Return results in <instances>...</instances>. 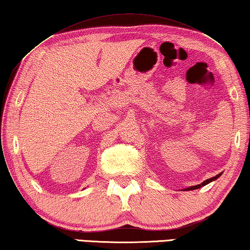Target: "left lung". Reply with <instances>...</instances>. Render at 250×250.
<instances>
[{"mask_svg":"<svg viewBox=\"0 0 250 250\" xmlns=\"http://www.w3.org/2000/svg\"><path fill=\"white\" fill-rule=\"evenodd\" d=\"M221 174H222V173H219V174H217L216 176H213V178H210V179H208V180H206V181H203L202 183L198 184V186L189 187V188H187V189H183V191H190V190H197V189H200L201 187H205V186H207V184L210 183V182L216 181V180H217L218 178H220V175H221Z\"/></svg>","mask_w":250,"mask_h":250,"instance_id":"8db88e82","label":"left lung"}]
</instances>
